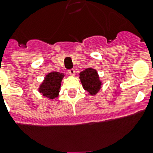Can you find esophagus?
Returning <instances> with one entry per match:
<instances>
[{
	"label": "esophagus",
	"mask_w": 153,
	"mask_h": 153,
	"mask_svg": "<svg viewBox=\"0 0 153 153\" xmlns=\"http://www.w3.org/2000/svg\"><path fill=\"white\" fill-rule=\"evenodd\" d=\"M68 72H69V74H71V75H74V74H75V70H74V69H70V70H68Z\"/></svg>",
	"instance_id": "obj_1"
}]
</instances>
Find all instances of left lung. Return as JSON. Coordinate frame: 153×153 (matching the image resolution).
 Here are the masks:
<instances>
[{
  "mask_svg": "<svg viewBox=\"0 0 153 153\" xmlns=\"http://www.w3.org/2000/svg\"><path fill=\"white\" fill-rule=\"evenodd\" d=\"M80 80L84 89L91 95H95L101 88V82L95 70L88 68L79 74Z\"/></svg>",
  "mask_w": 153,
  "mask_h": 153,
  "instance_id": "obj_1",
  "label": "left lung"
}]
</instances>
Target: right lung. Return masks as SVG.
Returning a JSON list of instances; mask_svg holds the SVG:
<instances>
[{
  "label": "right lung",
  "mask_w": 153,
  "mask_h": 153,
  "mask_svg": "<svg viewBox=\"0 0 153 153\" xmlns=\"http://www.w3.org/2000/svg\"><path fill=\"white\" fill-rule=\"evenodd\" d=\"M63 77V74L59 72H51L48 74L45 78L44 83L39 88L41 93L45 97L51 99L57 97Z\"/></svg>",
  "instance_id": "right-lung-1"
}]
</instances>
